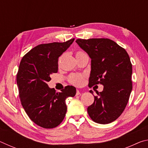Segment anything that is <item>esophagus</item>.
Returning a JSON list of instances; mask_svg holds the SVG:
<instances>
[{
	"mask_svg": "<svg viewBox=\"0 0 148 148\" xmlns=\"http://www.w3.org/2000/svg\"><path fill=\"white\" fill-rule=\"evenodd\" d=\"M81 95V93H80L79 90H77V91H76V95Z\"/></svg>",
	"mask_w": 148,
	"mask_h": 148,
	"instance_id": "obj_1",
	"label": "esophagus"
}]
</instances>
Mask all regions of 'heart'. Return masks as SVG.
I'll list each match as a JSON object with an SVG mask.
<instances>
[{
  "label": "heart",
  "instance_id": "obj_1",
  "mask_svg": "<svg viewBox=\"0 0 148 148\" xmlns=\"http://www.w3.org/2000/svg\"><path fill=\"white\" fill-rule=\"evenodd\" d=\"M82 53H84L82 51H77L76 54V56H77V55H79V54H82ZM70 82H71V84L76 85V86H80V85H82V83H83L84 77L83 76H82V75L80 74H72L71 76H70Z\"/></svg>",
  "mask_w": 148,
  "mask_h": 148
}]
</instances>
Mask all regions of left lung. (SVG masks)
<instances>
[{"label":"left lung","instance_id":"8db88e82","mask_svg":"<svg viewBox=\"0 0 148 148\" xmlns=\"http://www.w3.org/2000/svg\"><path fill=\"white\" fill-rule=\"evenodd\" d=\"M76 43L91 59L89 87L102 84L95 101L87 108L91 119L100 124L113 122L121 116L132 89V64L127 52L108 38L77 39ZM89 92L93 95V91Z\"/></svg>","mask_w":148,"mask_h":148}]
</instances>
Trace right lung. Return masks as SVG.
<instances>
[{
	"label": "right lung",
	"mask_w": 148,
	"mask_h": 148,
	"mask_svg": "<svg viewBox=\"0 0 148 148\" xmlns=\"http://www.w3.org/2000/svg\"><path fill=\"white\" fill-rule=\"evenodd\" d=\"M74 38L65 42L40 44L22 58L17 74L19 98L25 111L34 123L45 129L55 128L66 113V98L73 97L76 87L68 86L61 92L50 88V76L58 71V59Z\"/></svg>",
	"instance_id": "add662e5"
}]
</instances>
